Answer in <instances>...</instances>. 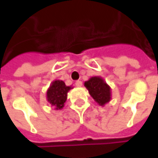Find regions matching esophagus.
I'll return each instance as SVG.
<instances>
[{
  "label": "esophagus",
  "instance_id": "obj_1",
  "mask_svg": "<svg viewBox=\"0 0 158 158\" xmlns=\"http://www.w3.org/2000/svg\"><path fill=\"white\" fill-rule=\"evenodd\" d=\"M82 81H80V80H77V81H76V86H77V87H80V86H82Z\"/></svg>",
  "mask_w": 158,
  "mask_h": 158
}]
</instances>
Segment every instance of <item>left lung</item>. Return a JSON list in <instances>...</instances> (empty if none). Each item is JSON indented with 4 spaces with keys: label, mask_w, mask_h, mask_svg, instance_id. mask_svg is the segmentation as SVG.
<instances>
[{
    "label": "left lung",
    "mask_w": 158,
    "mask_h": 158,
    "mask_svg": "<svg viewBox=\"0 0 158 158\" xmlns=\"http://www.w3.org/2000/svg\"><path fill=\"white\" fill-rule=\"evenodd\" d=\"M85 87L88 89L90 96L93 98L98 105L104 106L111 99V89L110 87L104 82V80L98 77H91L89 81L84 83Z\"/></svg>",
    "instance_id": "1"
}]
</instances>
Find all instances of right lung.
Instances as JSON below:
<instances>
[{"mask_svg": "<svg viewBox=\"0 0 158 158\" xmlns=\"http://www.w3.org/2000/svg\"><path fill=\"white\" fill-rule=\"evenodd\" d=\"M70 89L71 87L67 86L63 81L56 80L52 82L46 93L47 100L52 106L56 107L55 109H61L67 100L68 92Z\"/></svg>", "mask_w": 158, "mask_h": 158, "instance_id": "1", "label": "right lung"}]
</instances>
